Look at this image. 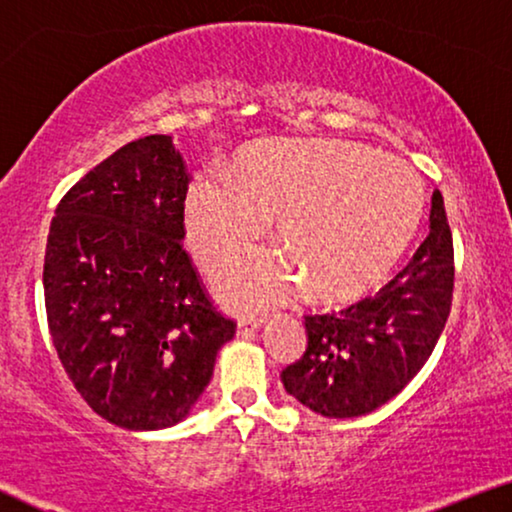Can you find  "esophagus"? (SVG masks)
<instances>
[{"label": "esophagus", "instance_id": "esophagus-1", "mask_svg": "<svg viewBox=\"0 0 512 512\" xmlns=\"http://www.w3.org/2000/svg\"><path fill=\"white\" fill-rule=\"evenodd\" d=\"M259 326H262V319H241V322L236 324V333H239V335L255 333Z\"/></svg>", "mask_w": 512, "mask_h": 512}]
</instances>
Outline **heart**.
Returning a JSON list of instances; mask_svg holds the SVG:
<instances>
[{
	"label": "heart",
	"mask_w": 512,
	"mask_h": 512,
	"mask_svg": "<svg viewBox=\"0 0 512 512\" xmlns=\"http://www.w3.org/2000/svg\"><path fill=\"white\" fill-rule=\"evenodd\" d=\"M239 179L202 172L183 200L186 239L204 269L239 255L278 216L285 248H262L218 271L216 296L259 312L310 289L335 303L368 292L393 269L423 213V183L404 160L342 140H271L246 149Z\"/></svg>",
	"instance_id": "b5f03b06"
}]
</instances>
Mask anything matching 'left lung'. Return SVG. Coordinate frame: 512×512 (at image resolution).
I'll return each mask as SVG.
<instances>
[{"label":"left lung","instance_id":"obj_1","mask_svg":"<svg viewBox=\"0 0 512 512\" xmlns=\"http://www.w3.org/2000/svg\"><path fill=\"white\" fill-rule=\"evenodd\" d=\"M453 236L444 197L432 193L430 234L375 296L305 317L308 347L282 370V386L326 418H354L395 398L423 368L453 301Z\"/></svg>","mask_w":512,"mask_h":512}]
</instances>
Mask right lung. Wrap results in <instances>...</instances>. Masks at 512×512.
Instances as JSON below:
<instances>
[{
  "instance_id": "1",
  "label": "right lung",
  "mask_w": 512,
  "mask_h": 512,
  "mask_svg": "<svg viewBox=\"0 0 512 512\" xmlns=\"http://www.w3.org/2000/svg\"><path fill=\"white\" fill-rule=\"evenodd\" d=\"M188 172L170 135L128 142L64 195L43 289L66 375L124 430L181 423L236 324L213 310L183 250Z\"/></svg>"
}]
</instances>
